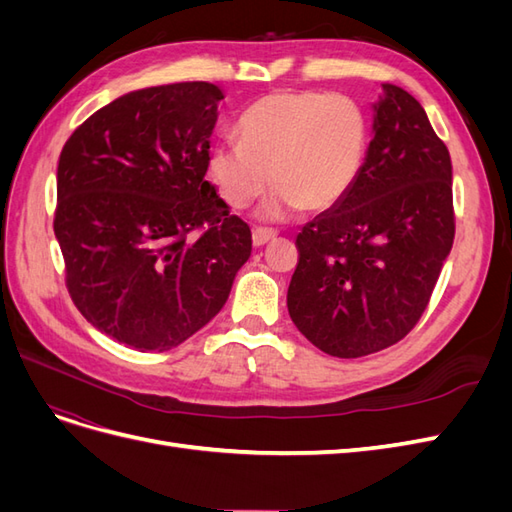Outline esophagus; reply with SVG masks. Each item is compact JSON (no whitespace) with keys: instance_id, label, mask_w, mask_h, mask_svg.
<instances>
[{"instance_id":"obj_1","label":"esophagus","mask_w":512,"mask_h":512,"mask_svg":"<svg viewBox=\"0 0 512 512\" xmlns=\"http://www.w3.org/2000/svg\"><path fill=\"white\" fill-rule=\"evenodd\" d=\"M275 237H277V232L271 230V228H256V230L252 232V243H254L256 247H262L265 243L273 241Z\"/></svg>"}]
</instances>
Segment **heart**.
Listing matches in <instances>:
<instances>
[{
    "label": "heart",
    "mask_w": 512,
    "mask_h": 512,
    "mask_svg": "<svg viewBox=\"0 0 512 512\" xmlns=\"http://www.w3.org/2000/svg\"><path fill=\"white\" fill-rule=\"evenodd\" d=\"M239 132L211 145L209 173L235 209L252 205L271 179L275 190L258 215L275 222L342 203L363 173L371 123L350 96L280 89L247 108Z\"/></svg>",
    "instance_id": "obj_1"
}]
</instances>
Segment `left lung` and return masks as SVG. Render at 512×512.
Returning a JSON list of instances; mask_svg holds the SVG:
<instances>
[{"mask_svg":"<svg viewBox=\"0 0 512 512\" xmlns=\"http://www.w3.org/2000/svg\"><path fill=\"white\" fill-rule=\"evenodd\" d=\"M359 181L297 237L288 312L322 352L356 359L423 316L455 237L453 166L425 108L380 85Z\"/></svg>","mask_w":512,"mask_h":512,"instance_id":"left-lung-1","label":"left lung"}]
</instances>
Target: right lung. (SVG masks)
I'll return each mask as SVG.
<instances>
[{
  "mask_svg": "<svg viewBox=\"0 0 512 512\" xmlns=\"http://www.w3.org/2000/svg\"><path fill=\"white\" fill-rule=\"evenodd\" d=\"M224 91L205 81L123 94L61 149L55 237L70 297L134 350H170L224 307L252 232L205 179Z\"/></svg>",
  "mask_w": 512,
  "mask_h": 512,
  "instance_id": "1",
  "label": "right lung"
}]
</instances>
